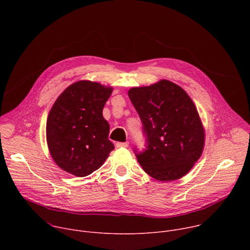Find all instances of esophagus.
I'll return each instance as SVG.
<instances>
[{
	"label": "esophagus",
	"instance_id": "esophagus-1",
	"mask_svg": "<svg viewBox=\"0 0 250 250\" xmlns=\"http://www.w3.org/2000/svg\"><path fill=\"white\" fill-rule=\"evenodd\" d=\"M116 146H117V147H127V146H128V141H125V142H117Z\"/></svg>",
	"mask_w": 250,
	"mask_h": 250
}]
</instances>
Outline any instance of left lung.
<instances>
[{"label": "left lung", "instance_id": "1", "mask_svg": "<svg viewBox=\"0 0 250 250\" xmlns=\"http://www.w3.org/2000/svg\"><path fill=\"white\" fill-rule=\"evenodd\" d=\"M128 97L146 137V148L133 149L139 164L161 182L186 175L200 158L205 141V131L191 98L168 80L131 88Z\"/></svg>", "mask_w": 250, "mask_h": 250}]
</instances>
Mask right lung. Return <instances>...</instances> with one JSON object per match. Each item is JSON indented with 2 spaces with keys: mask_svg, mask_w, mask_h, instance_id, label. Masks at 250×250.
I'll return each mask as SVG.
<instances>
[{
  "mask_svg": "<svg viewBox=\"0 0 250 250\" xmlns=\"http://www.w3.org/2000/svg\"><path fill=\"white\" fill-rule=\"evenodd\" d=\"M111 87L91 81L70 85L57 98L46 123V138L55 163L66 172L85 177L99 169L115 146L103 117Z\"/></svg>",
  "mask_w": 250,
  "mask_h": 250,
  "instance_id": "1",
  "label": "right lung"
}]
</instances>
